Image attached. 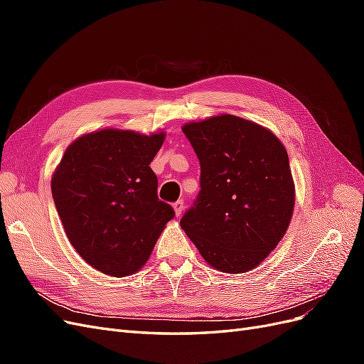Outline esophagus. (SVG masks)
I'll list each match as a JSON object with an SVG mask.
<instances>
[{"mask_svg":"<svg viewBox=\"0 0 364 364\" xmlns=\"http://www.w3.org/2000/svg\"><path fill=\"white\" fill-rule=\"evenodd\" d=\"M173 208H174V213H176V215H181V214L183 213L185 203H183V200H182V199H179V200H176V202L173 203Z\"/></svg>","mask_w":364,"mask_h":364,"instance_id":"1","label":"esophagus"}]
</instances>
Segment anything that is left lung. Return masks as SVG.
I'll return each instance as SVG.
<instances>
[{
  "label": "left lung",
  "instance_id": "1",
  "mask_svg": "<svg viewBox=\"0 0 364 364\" xmlns=\"http://www.w3.org/2000/svg\"><path fill=\"white\" fill-rule=\"evenodd\" d=\"M182 132L200 162V191L181 228L214 269L257 267L293 214L287 150L270 130L234 115L185 124Z\"/></svg>",
  "mask_w": 364,
  "mask_h": 364
}]
</instances>
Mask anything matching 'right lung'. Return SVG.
I'll use <instances>...</instances> for the list:
<instances>
[{"label":"right lung","mask_w":364,"mask_h":364,"mask_svg":"<svg viewBox=\"0 0 364 364\" xmlns=\"http://www.w3.org/2000/svg\"><path fill=\"white\" fill-rule=\"evenodd\" d=\"M164 134L103 129L75 139L51 179L53 200L73 247L102 273L119 278L144 266L171 205L159 200L150 168Z\"/></svg>","instance_id":"add662e5"}]
</instances>
